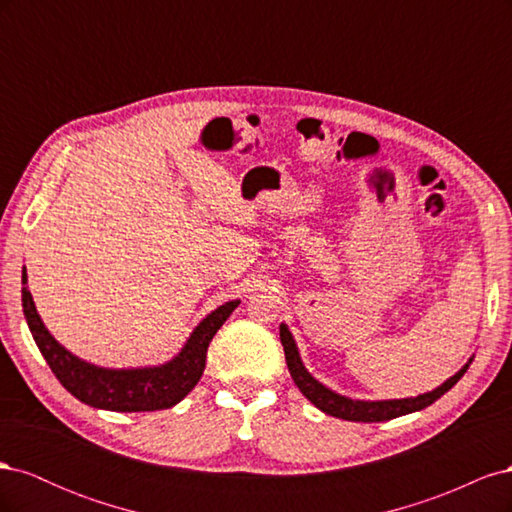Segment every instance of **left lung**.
Listing matches in <instances>:
<instances>
[{
  "mask_svg": "<svg viewBox=\"0 0 512 512\" xmlns=\"http://www.w3.org/2000/svg\"><path fill=\"white\" fill-rule=\"evenodd\" d=\"M280 339L284 346L286 354V363L290 369V376L294 384L299 386V391L312 401V404L322 410L324 414H331L335 418H344V421H354V423H382V421H391V418L404 416L416 410H423L431 406L433 401L440 399L446 391H451L453 386L461 380V376L466 374L472 359L463 365L453 378H448L438 389H433L431 393L418 395V397H408V399H389V401H359V399H350L344 395H337L329 391L327 386H322L312 374L303 367L301 356L297 350V344L288 331L286 324L280 327Z\"/></svg>",
  "mask_w": 512,
  "mask_h": 512,
  "instance_id": "obj_1",
  "label": "left lung"
}]
</instances>
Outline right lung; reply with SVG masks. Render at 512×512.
I'll use <instances>...</instances> for the list:
<instances>
[{"instance_id": "1", "label": "right lung", "mask_w": 512, "mask_h": 512, "mask_svg": "<svg viewBox=\"0 0 512 512\" xmlns=\"http://www.w3.org/2000/svg\"><path fill=\"white\" fill-rule=\"evenodd\" d=\"M25 284L27 273L23 269V314L29 331L34 335V342L55 378L83 404L113 412H153L179 404L203 376L207 348L213 335L239 305V301H228L211 312L194 329L188 344L173 361L160 367L106 369L81 361L46 331L36 312L32 292Z\"/></svg>"}]
</instances>
